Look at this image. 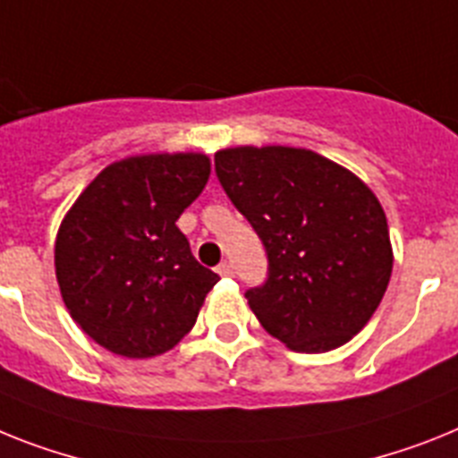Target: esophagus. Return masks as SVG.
I'll return each mask as SVG.
<instances>
[{
    "label": "esophagus",
    "mask_w": 458,
    "mask_h": 458,
    "mask_svg": "<svg viewBox=\"0 0 458 458\" xmlns=\"http://www.w3.org/2000/svg\"><path fill=\"white\" fill-rule=\"evenodd\" d=\"M218 275L233 276V275H235V267H233V263H230V260H223V263L218 265Z\"/></svg>",
    "instance_id": "1"
}]
</instances>
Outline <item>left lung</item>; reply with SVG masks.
Instances as JSON below:
<instances>
[{
  "mask_svg": "<svg viewBox=\"0 0 458 458\" xmlns=\"http://www.w3.org/2000/svg\"><path fill=\"white\" fill-rule=\"evenodd\" d=\"M214 165L267 256V279L244 293L260 326L293 352L352 340L394 267L389 225L370 188L328 157L288 146L225 148Z\"/></svg>",
  "mask_w": 458,
  "mask_h": 458,
  "instance_id": "1",
  "label": "left lung"
}]
</instances>
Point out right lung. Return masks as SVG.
Returning <instances> with one entry per match:
<instances>
[{"mask_svg": "<svg viewBox=\"0 0 458 458\" xmlns=\"http://www.w3.org/2000/svg\"><path fill=\"white\" fill-rule=\"evenodd\" d=\"M209 157H128L95 176L64 216L55 275L69 314L128 359L167 352L193 328L216 272L195 260L176 221L202 193Z\"/></svg>", "mask_w": 458, "mask_h": 458, "instance_id": "add662e5", "label": "right lung"}]
</instances>
